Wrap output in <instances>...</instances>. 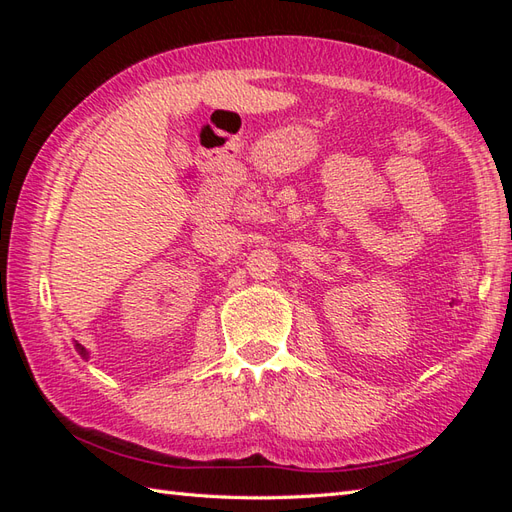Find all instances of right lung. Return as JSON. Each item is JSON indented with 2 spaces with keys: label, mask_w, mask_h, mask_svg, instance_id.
<instances>
[{
  "label": "right lung",
  "mask_w": 512,
  "mask_h": 512,
  "mask_svg": "<svg viewBox=\"0 0 512 512\" xmlns=\"http://www.w3.org/2000/svg\"><path fill=\"white\" fill-rule=\"evenodd\" d=\"M76 350H79V354H81L83 358H88V352H85V347H81L79 343H76Z\"/></svg>",
  "instance_id": "obj_1"
}]
</instances>
